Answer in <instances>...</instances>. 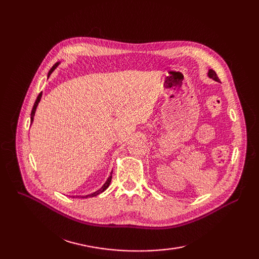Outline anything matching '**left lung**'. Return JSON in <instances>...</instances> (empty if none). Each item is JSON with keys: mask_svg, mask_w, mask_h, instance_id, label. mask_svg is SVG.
Instances as JSON below:
<instances>
[{"mask_svg": "<svg viewBox=\"0 0 259 259\" xmlns=\"http://www.w3.org/2000/svg\"><path fill=\"white\" fill-rule=\"evenodd\" d=\"M208 76H209V77H211V79H214L215 81L219 82L218 76H217V74H216V72L214 71V70H209V71H208Z\"/></svg>", "mask_w": 259, "mask_h": 259, "instance_id": "8db88e82", "label": "left lung"}]
</instances>
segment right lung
<instances>
[{
    "mask_svg": "<svg viewBox=\"0 0 259 259\" xmlns=\"http://www.w3.org/2000/svg\"><path fill=\"white\" fill-rule=\"evenodd\" d=\"M57 65H58V62L57 64H55L53 67H52V69L50 70V73H49V75L54 71V69L57 67ZM41 97H42V92L38 94V96H37V98H36V100H35V103H34V105H33V108H32V111H31V123L33 122V117H34V113H35V110H36V107H37V105H38V103H40V100H41ZM111 178H112V175L111 176H109V178L107 179V182L104 184V186L100 188L99 190H97L96 192H94V193H92V194H89V195H85L84 198H92V197H96V195H98L99 193H101V192H104L107 188L109 187V185H110V183H111Z\"/></svg>",
    "mask_w": 259,
    "mask_h": 259,
    "instance_id": "1",
    "label": "right lung"
}]
</instances>
